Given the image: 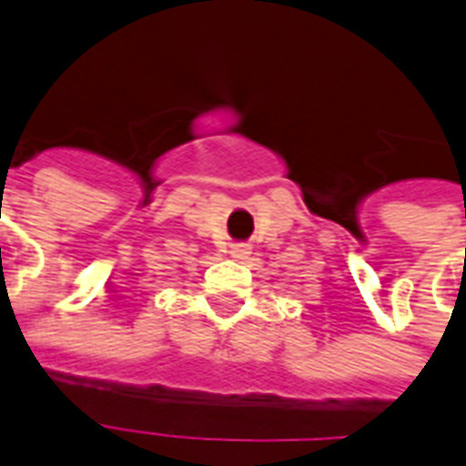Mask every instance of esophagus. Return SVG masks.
Here are the masks:
<instances>
[{
    "instance_id": "esophagus-1",
    "label": "esophagus",
    "mask_w": 466,
    "mask_h": 466,
    "mask_svg": "<svg viewBox=\"0 0 466 466\" xmlns=\"http://www.w3.org/2000/svg\"><path fill=\"white\" fill-rule=\"evenodd\" d=\"M229 254H232V258H237V261H244V258H248V247L247 244H234L232 248H229Z\"/></svg>"
}]
</instances>
